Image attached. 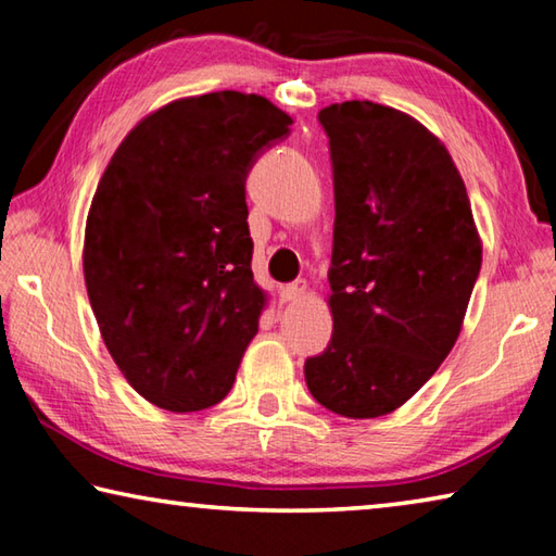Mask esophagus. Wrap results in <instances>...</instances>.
<instances>
[{
    "label": "esophagus",
    "mask_w": 556,
    "mask_h": 556,
    "mask_svg": "<svg viewBox=\"0 0 556 556\" xmlns=\"http://www.w3.org/2000/svg\"><path fill=\"white\" fill-rule=\"evenodd\" d=\"M304 294H306V281L304 279L291 281V285L281 289V296H285V301H299V299H304Z\"/></svg>",
    "instance_id": "esophagus-1"
}]
</instances>
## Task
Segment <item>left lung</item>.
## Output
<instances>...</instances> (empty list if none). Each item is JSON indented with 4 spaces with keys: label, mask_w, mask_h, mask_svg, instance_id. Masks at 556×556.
<instances>
[{
    "label": "left lung",
    "mask_w": 556,
    "mask_h": 556,
    "mask_svg": "<svg viewBox=\"0 0 556 556\" xmlns=\"http://www.w3.org/2000/svg\"><path fill=\"white\" fill-rule=\"evenodd\" d=\"M318 122L333 166V336L304 375L326 409L372 419L402 407L454 348L481 238L464 178L417 119L348 100Z\"/></svg>",
    "instance_id": "obj_1"
}]
</instances>
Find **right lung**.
Wrapping results in <instances>:
<instances>
[{
	"label": "right lung",
	"instance_id": "add662e5",
	"mask_svg": "<svg viewBox=\"0 0 556 556\" xmlns=\"http://www.w3.org/2000/svg\"><path fill=\"white\" fill-rule=\"evenodd\" d=\"M291 117L238 90L168 102L129 131L86 223L83 271L102 341L127 382L168 412L230 392L257 333L244 181Z\"/></svg>",
	"mask_w": 556,
	"mask_h": 556
}]
</instances>
